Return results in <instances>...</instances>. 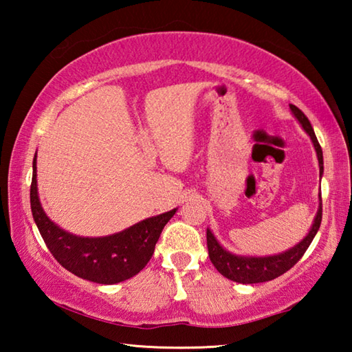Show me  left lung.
<instances>
[{"instance_id": "1", "label": "left lung", "mask_w": 352, "mask_h": 352, "mask_svg": "<svg viewBox=\"0 0 352 352\" xmlns=\"http://www.w3.org/2000/svg\"><path fill=\"white\" fill-rule=\"evenodd\" d=\"M290 110L294 111L295 118L300 121L302 129L306 130L307 135L311 136L314 142L315 151H317L318 163H320V175L323 174V152H321V146L315 136L314 129L311 126L307 116L302 113L298 107L290 104ZM321 216H323V204H321V195H320V208L317 212V217L314 220V225L309 234L302 239L298 245L290 248L289 252L275 254V256H267V258H245V256H236L226 252L220 243L216 241V237L212 236L210 230H206V245H208V254L210 259L216 267L220 275L231 279V281L241 283V284H256V283H265L272 281L278 276L284 275L285 272H289L298 261L302 258V254L306 253V250L311 245L315 234L320 228Z\"/></svg>"}]
</instances>
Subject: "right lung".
<instances>
[{
  "instance_id": "obj_1",
  "label": "right lung",
  "mask_w": 352,
  "mask_h": 352,
  "mask_svg": "<svg viewBox=\"0 0 352 352\" xmlns=\"http://www.w3.org/2000/svg\"><path fill=\"white\" fill-rule=\"evenodd\" d=\"M31 210L47 250L76 276L98 284H116L135 276L151 261L164 225L175 210L148 217L130 228L107 237H79L52 223L41 210L37 194V164L34 158Z\"/></svg>"
}]
</instances>
